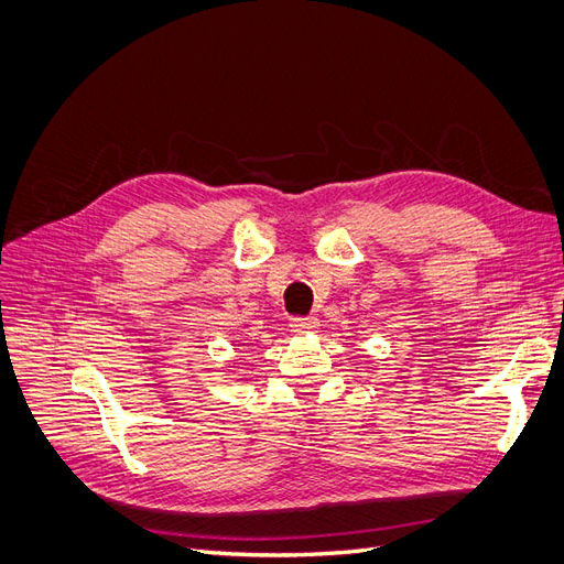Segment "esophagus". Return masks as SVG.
I'll return each mask as SVG.
<instances>
[{
  "label": "esophagus",
  "instance_id": "esophagus-1",
  "mask_svg": "<svg viewBox=\"0 0 564 564\" xmlns=\"http://www.w3.org/2000/svg\"><path fill=\"white\" fill-rule=\"evenodd\" d=\"M291 330L294 333H312L319 328V319L317 317H291Z\"/></svg>",
  "mask_w": 564,
  "mask_h": 564
}]
</instances>
